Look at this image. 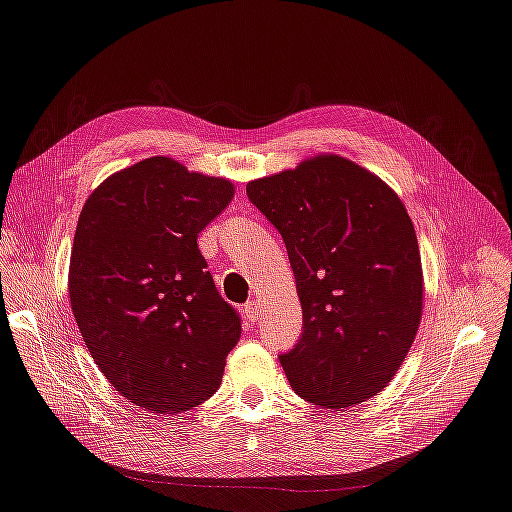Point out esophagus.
I'll return each mask as SVG.
<instances>
[{
	"label": "esophagus",
	"mask_w": 512,
	"mask_h": 512,
	"mask_svg": "<svg viewBox=\"0 0 512 512\" xmlns=\"http://www.w3.org/2000/svg\"><path fill=\"white\" fill-rule=\"evenodd\" d=\"M242 314H244V318H247L249 322H257V320H259V314H261V307H259L257 301H249L247 305H244Z\"/></svg>",
	"instance_id": "34e87169"
}]
</instances>
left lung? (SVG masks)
Here are the masks:
<instances>
[{
  "mask_svg": "<svg viewBox=\"0 0 512 512\" xmlns=\"http://www.w3.org/2000/svg\"><path fill=\"white\" fill-rule=\"evenodd\" d=\"M247 196L286 244L303 309L297 345L280 353L288 383L322 408L366 402L402 366L422 314L404 203L335 154L249 182Z\"/></svg>",
  "mask_w": 512,
  "mask_h": 512,
  "instance_id": "left-lung-1",
  "label": "left lung"
}]
</instances>
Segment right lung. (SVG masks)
<instances>
[{
  "label": "right lung",
  "instance_id": "right-lung-1",
  "mask_svg": "<svg viewBox=\"0 0 512 512\" xmlns=\"http://www.w3.org/2000/svg\"><path fill=\"white\" fill-rule=\"evenodd\" d=\"M232 196L224 177L152 157L110 175L85 201L71 307L87 351L131 404L186 412L221 383L240 316L217 293L196 238Z\"/></svg>",
  "mask_w": 512,
  "mask_h": 512
}]
</instances>
